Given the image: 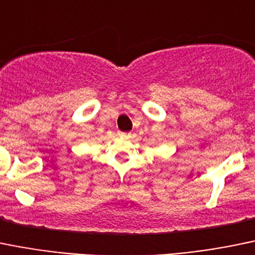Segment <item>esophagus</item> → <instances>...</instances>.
<instances>
[{"label": "esophagus", "mask_w": 255, "mask_h": 255, "mask_svg": "<svg viewBox=\"0 0 255 255\" xmlns=\"http://www.w3.org/2000/svg\"><path fill=\"white\" fill-rule=\"evenodd\" d=\"M120 134L123 135V137H130V133L129 132H121Z\"/></svg>", "instance_id": "obj_1"}]
</instances>
